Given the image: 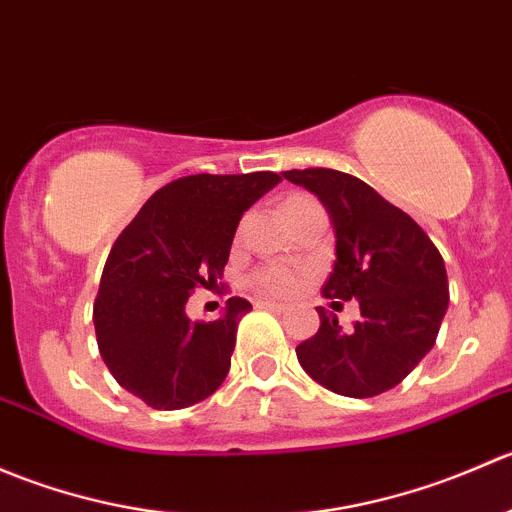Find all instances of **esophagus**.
Segmentation results:
<instances>
[{
    "mask_svg": "<svg viewBox=\"0 0 512 512\" xmlns=\"http://www.w3.org/2000/svg\"><path fill=\"white\" fill-rule=\"evenodd\" d=\"M257 307L262 309H270V312H277V314H287L289 307L287 304H280V302H270V299H262V302H257Z\"/></svg>",
    "mask_w": 512,
    "mask_h": 512,
    "instance_id": "1",
    "label": "esophagus"
}]
</instances>
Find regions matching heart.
<instances>
[{
	"instance_id": "obj_1",
	"label": "heart",
	"mask_w": 512,
	"mask_h": 512,
	"mask_svg": "<svg viewBox=\"0 0 512 512\" xmlns=\"http://www.w3.org/2000/svg\"><path fill=\"white\" fill-rule=\"evenodd\" d=\"M250 285L260 289V292L282 297V294H292L294 289L299 287V275L285 265L262 267V270H257L255 275L250 277Z\"/></svg>"
}]
</instances>
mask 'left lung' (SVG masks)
<instances>
[{
	"instance_id": "8db88e82",
	"label": "left lung",
	"mask_w": 512,
	"mask_h": 512,
	"mask_svg": "<svg viewBox=\"0 0 512 512\" xmlns=\"http://www.w3.org/2000/svg\"><path fill=\"white\" fill-rule=\"evenodd\" d=\"M319 198L337 237L324 297L356 299L361 319L339 327L319 307V332L297 347L302 369L334 394L369 399L406 379L433 349L448 309L441 252L404 210L371 185L332 168L285 170Z\"/></svg>"
}]
</instances>
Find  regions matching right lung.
I'll list each match as a JSON object with an SVG mask.
<instances>
[{
  "instance_id": "add662e5",
  "label": "right lung",
  "mask_w": 512,
  "mask_h": 512,
  "mask_svg": "<svg viewBox=\"0 0 512 512\" xmlns=\"http://www.w3.org/2000/svg\"><path fill=\"white\" fill-rule=\"evenodd\" d=\"M280 180L270 170L178 178L113 242L94 304L98 352L153 409L193 406L225 381L237 322L252 304L230 297L215 322H193L185 304L193 289L218 287L242 213Z\"/></svg>"
}]
</instances>
